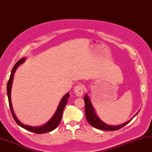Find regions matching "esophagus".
I'll list each match as a JSON object with an SVG mask.
<instances>
[{
    "label": "esophagus",
    "instance_id": "1",
    "mask_svg": "<svg viewBox=\"0 0 152 152\" xmlns=\"http://www.w3.org/2000/svg\"><path fill=\"white\" fill-rule=\"evenodd\" d=\"M74 92L75 93L77 96H81L83 94L84 87L81 84L76 85L75 87V88H74Z\"/></svg>",
    "mask_w": 152,
    "mask_h": 152
}]
</instances>
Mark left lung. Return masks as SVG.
Segmentation results:
<instances>
[{"mask_svg":"<svg viewBox=\"0 0 152 152\" xmlns=\"http://www.w3.org/2000/svg\"><path fill=\"white\" fill-rule=\"evenodd\" d=\"M84 101H85V104L86 118H87L88 122L93 127L97 128V129L102 130H108V131L117 130L118 129H121V128L122 127H124V126L128 124V123L131 121L130 120V121L126 122L122 125L114 126L108 125L107 124H105L104 122H103L101 119H99L98 117H97L95 113H94L93 105L91 104V102L90 101L89 98H88V96H87V94H86V95L84 96Z\"/></svg>","mask_w":152,"mask_h":152,"instance_id":"1","label":"left lung"}]
</instances>
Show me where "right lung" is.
<instances>
[{"instance_id": "1", "label": "right lung", "mask_w": 152, "mask_h": 152, "mask_svg": "<svg viewBox=\"0 0 152 152\" xmlns=\"http://www.w3.org/2000/svg\"><path fill=\"white\" fill-rule=\"evenodd\" d=\"M24 61H25V59L22 58L20 59L18 61H17L16 64L14 65V67L12 68V71H11L10 78H9V80H8V83H7V90L8 102H9V106H10V108L11 110V113H12L13 118L14 119V121H16L17 124H18L20 126H21L22 128H24V129L27 130L28 131L36 133V134H44V133L49 132L53 130L55 128L58 127V126L59 125L60 122H61L63 111H64V108L67 104V101H68V99L69 98V93H67L64 97H63L61 101H60V103L58 106V109H57L55 114H54L53 116L51 118L50 121H48V122H47L45 125L42 126H40V127H32V126H26V125L23 124L22 123H21L18 119H17L16 115L14 113L12 103H11L10 96H11V87H12L14 74V73H15V71L17 69V67H18L21 64H22V63Z\"/></svg>"}]
</instances>
